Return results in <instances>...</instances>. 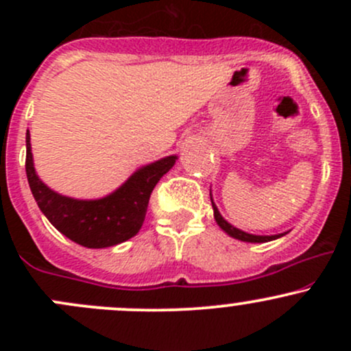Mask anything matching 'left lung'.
Instances as JSON below:
<instances>
[{"label": "left lung", "instance_id": "left-lung-1", "mask_svg": "<svg viewBox=\"0 0 351 351\" xmlns=\"http://www.w3.org/2000/svg\"><path fill=\"white\" fill-rule=\"evenodd\" d=\"M210 200H212V192H210ZM212 208H214V219L215 222L219 224V228L222 229V231L226 232V234H229L231 238L234 239H239V241H244V243H268V241H274V239H278L282 238V236H285L287 232H280V234H271V236H258V234H250V232H244L241 229L234 228L232 224H229L228 221H226L224 217L221 215V212H219L217 205L214 204V200H212Z\"/></svg>", "mask_w": 351, "mask_h": 351}]
</instances>
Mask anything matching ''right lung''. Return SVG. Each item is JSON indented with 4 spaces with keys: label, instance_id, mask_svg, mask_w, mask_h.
<instances>
[{
    "label": "right lung",
    "instance_id": "1",
    "mask_svg": "<svg viewBox=\"0 0 351 351\" xmlns=\"http://www.w3.org/2000/svg\"><path fill=\"white\" fill-rule=\"evenodd\" d=\"M178 156H166L141 166L108 195L81 200L49 189L34 166L30 132L27 130L28 185L42 214L59 232L84 247H110L134 238L143 228L147 204L156 183L175 166Z\"/></svg>",
    "mask_w": 351,
    "mask_h": 351
}]
</instances>
